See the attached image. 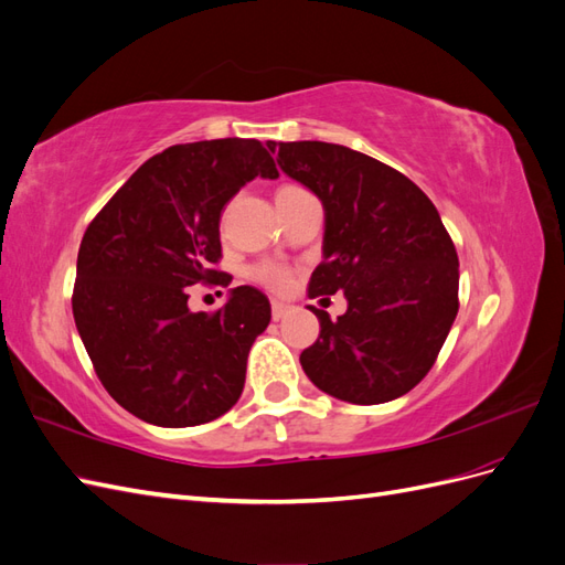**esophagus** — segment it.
<instances>
[{
    "instance_id": "34e87169",
    "label": "esophagus",
    "mask_w": 565,
    "mask_h": 565,
    "mask_svg": "<svg viewBox=\"0 0 565 565\" xmlns=\"http://www.w3.org/2000/svg\"><path fill=\"white\" fill-rule=\"evenodd\" d=\"M287 313H289V303H282V301H273L270 303L273 320H282Z\"/></svg>"
}]
</instances>
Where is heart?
<instances>
[{"label": "heart", "instance_id": "obj_1", "mask_svg": "<svg viewBox=\"0 0 565 565\" xmlns=\"http://www.w3.org/2000/svg\"><path fill=\"white\" fill-rule=\"evenodd\" d=\"M252 280L264 285L270 292H285L292 285V268L280 262H259L249 270Z\"/></svg>", "mask_w": 565, "mask_h": 565}]
</instances>
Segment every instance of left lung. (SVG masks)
<instances>
[{
    "mask_svg": "<svg viewBox=\"0 0 565 565\" xmlns=\"http://www.w3.org/2000/svg\"><path fill=\"white\" fill-rule=\"evenodd\" d=\"M282 172L324 210L322 262L309 297L344 292L299 363L320 391L377 405L415 388L436 363L459 301V262L434 202L396 169L347 146L268 143Z\"/></svg>",
    "mask_w": 565,
    "mask_h": 565,
    "instance_id": "obj_1",
    "label": "left lung"
}]
</instances>
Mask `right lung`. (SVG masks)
Returning <instances> with one entry per match:
<instances>
[{"label": "right lung", "mask_w": 565, "mask_h": 565, "mask_svg": "<svg viewBox=\"0 0 565 565\" xmlns=\"http://www.w3.org/2000/svg\"><path fill=\"white\" fill-rule=\"evenodd\" d=\"M278 179L256 139H214L143 162L82 237L73 316L100 384L127 413L181 429L237 403L247 355L270 322L256 287L214 313L188 309L191 285H228L218 221L252 179Z\"/></svg>", "instance_id": "obj_1"}]
</instances>
